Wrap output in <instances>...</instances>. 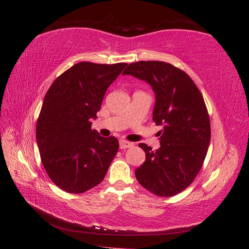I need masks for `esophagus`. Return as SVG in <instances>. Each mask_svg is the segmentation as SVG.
<instances>
[{
    "label": "esophagus",
    "instance_id": "34e87169",
    "mask_svg": "<svg viewBox=\"0 0 249 249\" xmlns=\"http://www.w3.org/2000/svg\"><path fill=\"white\" fill-rule=\"evenodd\" d=\"M134 146V144L131 142H128L126 140H121L120 141V149H128V147Z\"/></svg>",
    "mask_w": 249,
    "mask_h": 249
}]
</instances>
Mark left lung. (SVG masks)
Instances as JSON below:
<instances>
[{
    "instance_id": "left-lung-1",
    "label": "left lung",
    "mask_w": 249,
    "mask_h": 249,
    "mask_svg": "<svg viewBox=\"0 0 249 249\" xmlns=\"http://www.w3.org/2000/svg\"><path fill=\"white\" fill-rule=\"evenodd\" d=\"M146 81L155 93L153 121L161 125L160 147L145 143V161L136 169L140 185L160 197H171L194 182L203 165L211 125L202 94L186 72L166 62L131 63L123 71Z\"/></svg>"
}]
</instances>
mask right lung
Returning a JSON list of instances; mask_svg holds the SVG:
<instances>
[{"mask_svg":"<svg viewBox=\"0 0 249 249\" xmlns=\"http://www.w3.org/2000/svg\"><path fill=\"white\" fill-rule=\"evenodd\" d=\"M126 65L77 63L46 93L36 125L37 145L47 174L64 192L82 194L96 186L118 153V139L104 138L91 128V121Z\"/></svg>","mask_w":249,"mask_h":249,"instance_id":"right-lung-1","label":"right lung"}]
</instances>
